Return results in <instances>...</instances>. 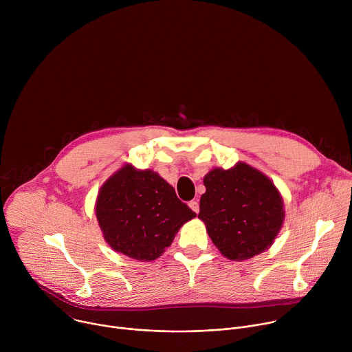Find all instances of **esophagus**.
<instances>
[{
	"label": "esophagus",
	"mask_w": 352,
	"mask_h": 352,
	"mask_svg": "<svg viewBox=\"0 0 352 352\" xmlns=\"http://www.w3.org/2000/svg\"><path fill=\"white\" fill-rule=\"evenodd\" d=\"M189 208L197 214V213H199V204H197V200H190V202H189Z\"/></svg>",
	"instance_id": "1"
}]
</instances>
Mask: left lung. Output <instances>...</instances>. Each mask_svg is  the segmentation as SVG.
<instances>
[{
  "label": "left lung",
  "instance_id": "left-lung-1",
  "mask_svg": "<svg viewBox=\"0 0 352 352\" xmlns=\"http://www.w3.org/2000/svg\"><path fill=\"white\" fill-rule=\"evenodd\" d=\"M204 184L197 217L223 256L246 261L272 246L285 212L269 177L239 162L230 170L213 168Z\"/></svg>",
  "mask_w": 352,
  "mask_h": 352
}]
</instances>
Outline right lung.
Returning <instances> with one entry per match:
<instances>
[{
    "mask_svg": "<svg viewBox=\"0 0 352 352\" xmlns=\"http://www.w3.org/2000/svg\"><path fill=\"white\" fill-rule=\"evenodd\" d=\"M196 216L152 170L125 164L100 188L96 217L106 242L136 261H155Z\"/></svg>",
    "mask_w": 352,
    "mask_h": 352,
    "instance_id": "obj_1",
    "label": "right lung"
}]
</instances>
